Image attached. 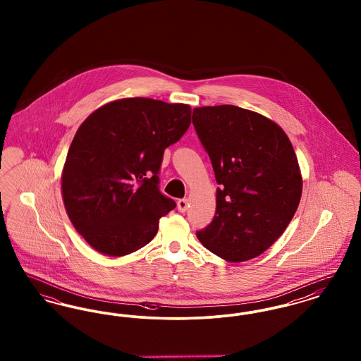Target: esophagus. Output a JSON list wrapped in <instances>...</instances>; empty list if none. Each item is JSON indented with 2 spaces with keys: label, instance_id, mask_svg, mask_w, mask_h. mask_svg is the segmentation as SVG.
Here are the masks:
<instances>
[{
  "label": "esophagus",
  "instance_id": "1",
  "mask_svg": "<svg viewBox=\"0 0 361 361\" xmlns=\"http://www.w3.org/2000/svg\"><path fill=\"white\" fill-rule=\"evenodd\" d=\"M189 203L187 199H180L178 202H177V208H178V211L180 212H185L187 209H188Z\"/></svg>",
  "mask_w": 361,
  "mask_h": 361
}]
</instances>
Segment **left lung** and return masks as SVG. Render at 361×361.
Returning <instances> with one entry per match:
<instances>
[{"label":"left lung","mask_w":361,"mask_h":361,"mask_svg":"<svg viewBox=\"0 0 361 361\" xmlns=\"http://www.w3.org/2000/svg\"><path fill=\"white\" fill-rule=\"evenodd\" d=\"M192 123L219 184L215 216L196 235L226 261L257 257L284 233L300 202L291 142L275 121L235 105L195 108Z\"/></svg>","instance_id":"8db88e82"}]
</instances>
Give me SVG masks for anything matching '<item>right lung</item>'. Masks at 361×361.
I'll return each instance as SVG.
<instances>
[{
  "instance_id": "obj_1",
  "label": "right lung",
  "mask_w": 361,
  "mask_h": 361,
  "mask_svg": "<svg viewBox=\"0 0 361 361\" xmlns=\"http://www.w3.org/2000/svg\"><path fill=\"white\" fill-rule=\"evenodd\" d=\"M190 106L133 97L105 104L80 126L62 172L74 228L97 252L121 257L147 245L176 207L159 192L164 152L185 134Z\"/></svg>"
}]
</instances>
